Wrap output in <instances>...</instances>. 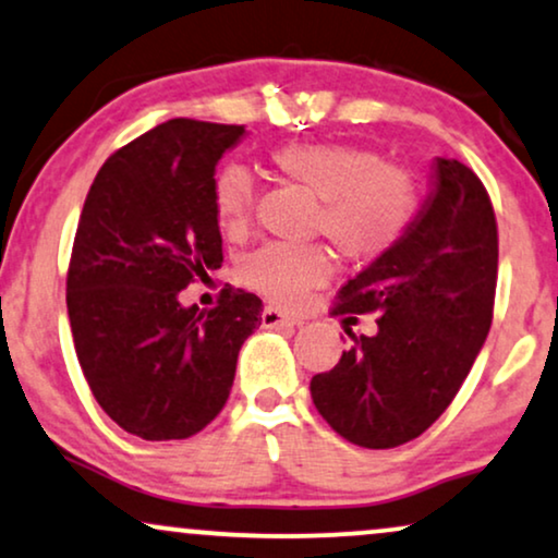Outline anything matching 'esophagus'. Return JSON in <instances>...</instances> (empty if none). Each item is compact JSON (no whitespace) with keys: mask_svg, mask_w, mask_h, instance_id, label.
<instances>
[{"mask_svg":"<svg viewBox=\"0 0 558 558\" xmlns=\"http://www.w3.org/2000/svg\"><path fill=\"white\" fill-rule=\"evenodd\" d=\"M260 323H264L266 328H277V326H300V318H294L290 313H281L279 307L268 305L264 307V313H260Z\"/></svg>","mask_w":558,"mask_h":558,"instance_id":"34e87169","label":"esophagus"}]
</instances>
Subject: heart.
Segmentation results:
<instances>
[{
    "label": "heart",
    "instance_id": "b5f03b06",
    "mask_svg": "<svg viewBox=\"0 0 558 558\" xmlns=\"http://www.w3.org/2000/svg\"><path fill=\"white\" fill-rule=\"evenodd\" d=\"M279 178L318 198L313 232L326 235L343 258L373 260L401 243L418 209L414 175L385 162L375 149L347 142H290L268 155ZM256 183L243 165H227L215 181V211L225 235L251 225ZM331 274L323 245L268 243L245 258L240 277L279 305H294Z\"/></svg>",
    "mask_w": 558,
    "mask_h": 558
}]
</instances>
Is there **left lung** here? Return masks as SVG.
<instances>
[{"label": "left lung", "mask_w": 558, "mask_h": 558, "mask_svg": "<svg viewBox=\"0 0 558 558\" xmlns=\"http://www.w3.org/2000/svg\"><path fill=\"white\" fill-rule=\"evenodd\" d=\"M435 191L401 243L336 294L331 315H377L339 364L311 380L313 403L347 442L388 450L429 429L458 396L494 318L499 235L469 165L437 157Z\"/></svg>", "instance_id": "8db88e82"}]
</instances>
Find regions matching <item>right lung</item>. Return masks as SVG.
I'll return each instance as SVG.
<instances>
[{
  "label": "right lung",
  "instance_id": "1",
  "mask_svg": "<svg viewBox=\"0 0 558 558\" xmlns=\"http://www.w3.org/2000/svg\"><path fill=\"white\" fill-rule=\"evenodd\" d=\"M245 126L173 119L102 162L82 206L66 311L82 375L129 435L202 432L230 398L240 347L264 302L227 284L211 311L183 307L222 266L215 168Z\"/></svg>",
  "mask_w": 558,
  "mask_h": 558
}]
</instances>
